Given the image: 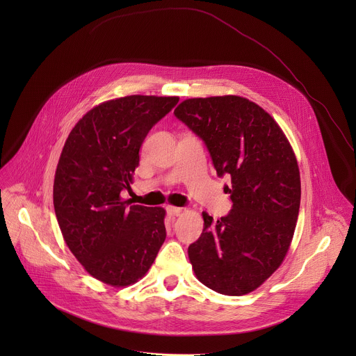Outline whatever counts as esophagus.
Instances as JSON below:
<instances>
[{
    "label": "esophagus",
    "mask_w": 356,
    "mask_h": 356,
    "mask_svg": "<svg viewBox=\"0 0 356 356\" xmlns=\"http://www.w3.org/2000/svg\"><path fill=\"white\" fill-rule=\"evenodd\" d=\"M166 211L170 217H177V216L181 214V209L180 207H173V206H168Z\"/></svg>",
    "instance_id": "obj_1"
}]
</instances>
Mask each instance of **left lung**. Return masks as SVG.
<instances>
[{"label":"left lung","mask_w":356,"mask_h":356,"mask_svg":"<svg viewBox=\"0 0 356 356\" xmlns=\"http://www.w3.org/2000/svg\"><path fill=\"white\" fill-rule=\"evenodd\" d=\"M175 115L206 143L217 175L231 177L232 209L188 246L197 279L225 296L258 289L283 262L300 209L294 152L277 122L238 95L188 98Z\"/></svg>","instance_id":"8db88e82"}]
</instances>
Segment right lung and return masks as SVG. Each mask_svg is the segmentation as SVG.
I'll use <instances>...</instances> for the list:
<instances>
[{
	"mask_svg": "<svg viewBox=\"0 0 356 356\" xmlns=\"http://www.w3.org/2000/svg\"><path fill=\"white\" fill-rule=\"evenodd\" d=\"M179 97L128 95L90 110L72 129L58 163L54 206L63 238L95 279L129 286L156 259L166 239L162 207L124 200L147 132Z\"/></svg>",
	"mask_w": 356,
	"mask_h": 356,
	"instance_id": "right-lung-1",
	"label": "right lung"
}]
</instances>
